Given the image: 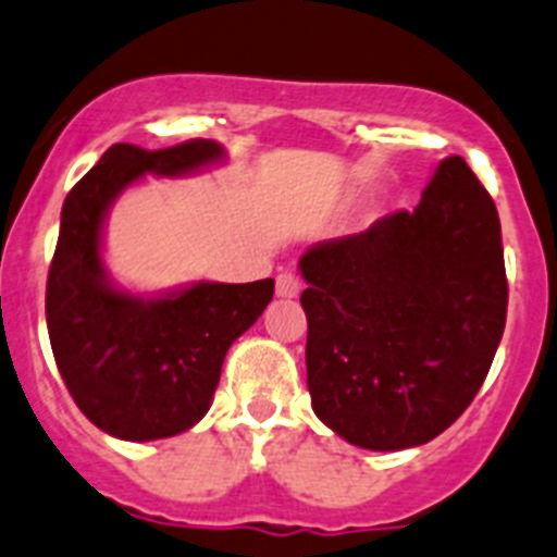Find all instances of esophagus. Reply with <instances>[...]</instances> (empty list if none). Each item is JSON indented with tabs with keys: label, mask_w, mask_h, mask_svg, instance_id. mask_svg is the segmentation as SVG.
Here are the masks:
<instances>
[{
	"label": "esophagus",
	"mask_w": 557,
	"mask_h": 557,
	"mask_svg": "<svg viewBox=\"0 0 557 557\" xmlns=\"http://www.w3.org/2000/svg\"><path fill=\"white\" fill-rule=\"evenodd\" d=\"M301 290V280L296 277L294 272H283L277 277V296H283V299H294V296H299Z\"/></svg>",
	"instance_id": "esophagus-1"
}]
</instances>
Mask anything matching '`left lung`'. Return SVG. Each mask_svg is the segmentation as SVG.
Here are the masks:
<instances>
[{
    "label": "left lung",
    "mask_w": 557,
    "mask_h": 557,
    "mask_svg": "<svg viewBox=\"0 0 557 557\" xmlns=\"http://www.w3.org/2000/svg\"><path fill=\"white\" fill-rule=\"evenodd\" d=\"M299 269L307 388L326 428L399 451L460 419L509 305L498 209L466 160H441L413 212L318 242Z\"/></svg>",
    "instance_id": "1"
}]
</instances>
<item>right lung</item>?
Here are the masks:
<instances>
[{"label": "right lung", "instance_id": "obj_1", "mask_svg": "<svg viewBox=\"0 0 557 557\" xmlns=\"http://www.w3.org/2000/svg\"><path fill=\"white\" fill-rule=\"evenodd\" d=\"M223 154L203 138L158 152L113 144L64 198L46 285L48 337L70 397L113 438H171L201 422L231 343L272 301V277L144 299L119 290L102 267V223L124 187L144 174H193Z\"/></svg>", "mask_w": 557, "mask_h": 557}]
</instances>
